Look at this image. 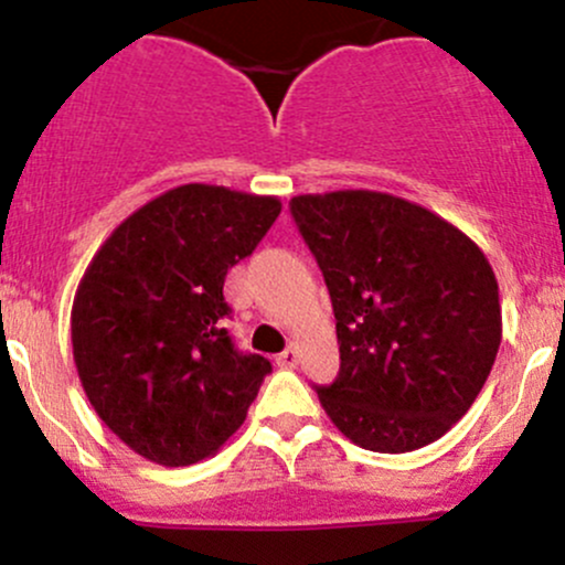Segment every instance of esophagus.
<instances>
[{"label":"esophagus","instance_id":"esophagus-1","mask_svg":"<svg viewBox=\"0 0 565 565\" xmlns=\"http://www.w3.org/2000/svg\"><path fill=\"white\" fill-rule=\"evenodd\" d=\"M276 362H278V365H281V367H295V365H298V362H300L298 349H292V347L284 349V352L276 358Z\"/></svg>","mask_w":565,"mask_h":565}]
</instances>
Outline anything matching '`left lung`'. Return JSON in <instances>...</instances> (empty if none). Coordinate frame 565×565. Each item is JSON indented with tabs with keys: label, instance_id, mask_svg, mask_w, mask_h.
<instances>
[{
	"label": "left lung",
	"instance_id": "1",
	"mask_svg": "<svg viewBox=\"0 0 565 565\" xmlns=\"http://www.w3.org/2000/svg\"><path fill=\"white\" fill-rule=\"evenodd\" d=\"M289 211L335 313L341 371L317 387L332 425L384 455L438 441L477 401L501 347L484 252L447 218L387 192L298 194Z\"/></svg>",
	"mask_w": 565,
	"mask_h": 565
}]
</instances>
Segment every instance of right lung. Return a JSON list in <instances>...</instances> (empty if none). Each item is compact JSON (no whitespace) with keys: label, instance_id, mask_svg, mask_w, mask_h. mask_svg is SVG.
Masks as SVG:
<instances>
[{"label":"right lung","instance_id":"obj_1","mask_svg":"<svg viewBox=\"0 0 565 565\" xmlns=\"http://www.w3.org/2000/svg\"><path fill=\"white\" fill-rule=\"evenodd\" d=\"M278 213V198L183 183L124 218L83 273L70 317L83 392L146 460L192 466L246 419L270 362L222 328L224 276Z\"/></svg>","mask_w":565,"mask_h":565}]
</instances>
